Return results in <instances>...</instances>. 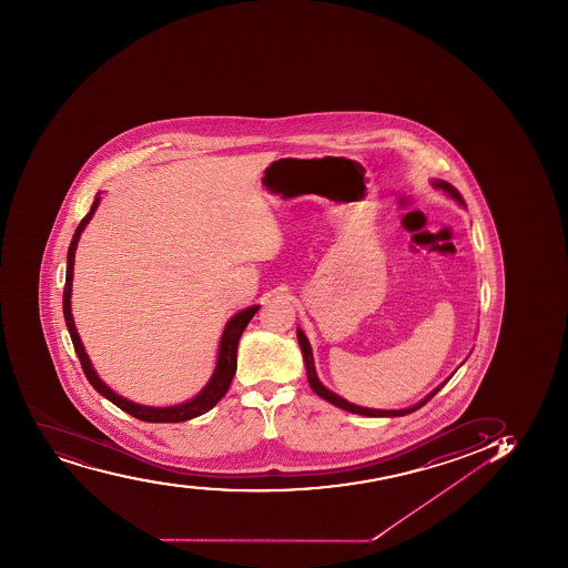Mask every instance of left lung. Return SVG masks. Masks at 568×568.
Masks as SVG:
<instances>
[{"label": "left lung", "mask_w": 568, "mask_h": 568, "mask_svg": "<svg viewBox=\"0 0 568 568\" xmlns=\"http://www.w3.org/2000/svg\"><path fill=\"white\" fill-rule=\"evenodd\" d=\"M432 185L437 189V191H443L446 196L452 197V200H455V202L459 203V205H463V207H466L465 200H463V196H460L459 192H457V189L455 186L449 185L448 181L443 180H432ZM296 333H298V343L300 348H302V355H304V365L305 371H307V382H310L311 388L315 390L321 398L326 399V402H329V404L337 405V407H341V409L348 410V413H355V415H363V416H404L409 415V413H415L416 409H420L422 405L427 404L429 399L435 396V394L440 390V388L446 385V383L449 382V377L454 376L455 372H457V368H459L463 363H460L457 368H455L454 374L448 377V379H444L440 385H438L437 388H433L432 393L427 394V396H424V398L418 402V404L410 405V407H405V409H371V407H361V405L349 404L348 399H344L343 396H338V394L332 393L329 388L324 385V383L318 379V374H316L315 368V357H313V349H311L310 338L305 337V333L302 332V329H296Z\"/></svg>", "instance_id": "8db88e82"}]
</instances>
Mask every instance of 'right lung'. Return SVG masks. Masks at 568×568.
Returning a JSON list of instances; mask_svg holds the SVG:
<instances>
[{
	"mask_svg": "<svg viewBox=\"0 0 568 568\" xmlns=\"http://www.w3.org/2000/svg\"><path fill=\"white\" fill-rule=\"evenodd\" d=\"M100 192H98L89 214L79 222L78 230L73 233L72 242L68 247L67 257V283H64V293H62V313H64V322H67L68 333L72 337L73 348L78 354L81 366H83L84 376L89 379L90 385L97 388L98 393L102 394L103 398L113 402L116 407L125 410L128 415L135 416L139 420L144 422H185L196 416L207 413L213 409L214 405L219 404L220 399L224 398L227 393L233 376L236 372V346L241 341V335L246 329L247 322L252 321L253 315L257 313L261 305H252L246 310L239 311L235 315L231 316L227 324H225L222 337H220L219 357H216V366H214L213 376L205 383V387L194 396V398L186 399L183 404L169 405V407H153V405H142L131 402V399L120 396L114 393L113 388L108 387L105 383L100 379L94 366L90 363L89 355L84 352L83 343L79 338L78 329L73 324L72 316V281H73V261H75V250H78L79 236L83 233L84 227L89 224L94 213H97L98 205H100Z\"/></svg>",
	"mask_w": 568,
	"mask_h": 568,
	"instance_id": "add662e5",
	"label": "right lung"
}]
</instances>
